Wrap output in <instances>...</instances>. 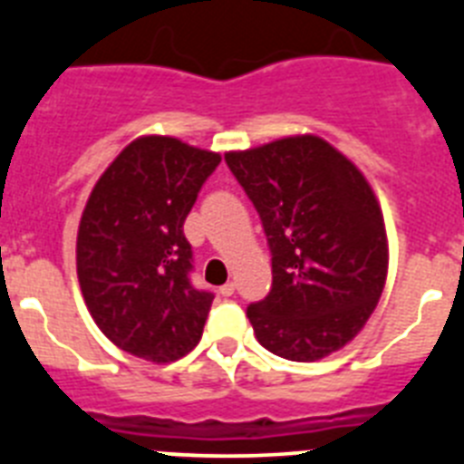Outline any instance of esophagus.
I'll return each instance as SVG.
<instances>
[{
	"label": "esophagus",
	"instance_id": "obj_1",
	"mask_svg": "<svg viewBox=\"0 0 464 464\" xmlns=\"http://www.w3.org/2000/svg\"><path fill=\"white\" fill-rule=\"evenodd\" d=\"M220 295H223V297H229V295H235V283L227 281V283H225V285H220Z\"/></svg>",
	"mask_w": 464,
	"mask_h": 464
}]
</instances>
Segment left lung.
I'll use <instances>...</instances> for the list:
<instances>
[{
  "mask_svg": "<svg viewBox=\"0 0 464 464\" xmlns=\"http://www.w3.org/2000/svg\"><path fill=\"white\" fill-rule=\"evenodd\" d=\"M272 251V290L246 309L274 355L314 362L370 321L388 274L383 213L362 171L314 134L225 153Z\"/></svg>",
  "mask_w": 464,
  "mask_h": 464,
  "instance_id": "1",
  "label": "left lung"
}]
</instances>
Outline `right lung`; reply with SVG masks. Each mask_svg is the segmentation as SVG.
<instances>
[{
    "label": "right lung",
    "instance_id": "1",
    "mask_svg": "<svg viewBox=\"0 0 464 464\" xmlns=\"http://www.w3.org/2000/svg\"><path fill=\"white\" fill-rule=\"evenodd\" d=\"M220 155L174 137L134 139L106 167L83 208L76 272L97 327L150 362L199 343L213 293L190 283L183 223Z\"/></svg>",
    "mask_w": 464,
    "mask_h": 464
}]
</instances>
